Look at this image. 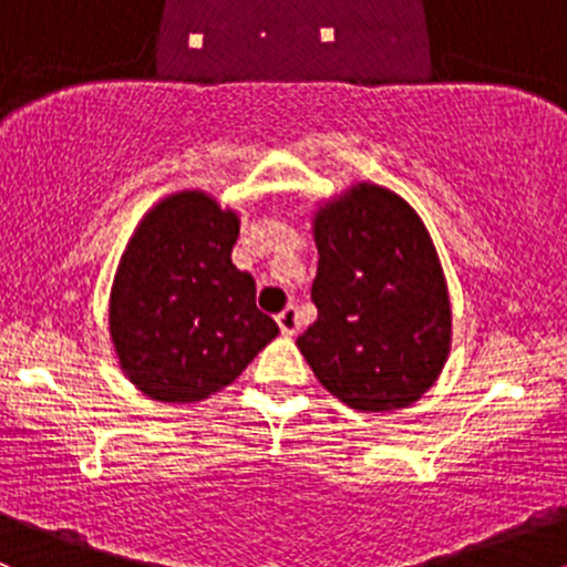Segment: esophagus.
Segmentation results:
<instances>
[{"label": "esophagus", "instance_id": "34e87169", "mask_svg": "<svg viewBox=\"0 0 567 567\" xmlns=\"http://www.w3.org/2000/svg\"><path fill=\"white\" fill-rule=\"evenodd\" d=\"M278 327H281L284 336H295L297 330H300V313H297L295 306H286L281 313L276 317Z\"/></svg>", "mask_w": 567, "mask_h": 567}]
</instances>
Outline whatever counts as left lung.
Here are the masks:
<instances>
[{
  "label": "left lung",
  "instance_id": "8db88e82",
  "mask_svg": "<svg viewBox=\"0 0 567 567\" xmlns=\"http://www.w3.org/2000/svg\"><path fill=\"white\" fill-rule=\"evenodd\" d=\"M313 231L317 322L297 347L347 406L404 410L451 349V300L423 220L401 196L358 185L319 209Z\"/></svg>",
  "mask_w": 567,
  "mask_h": 567
}]
</instances>
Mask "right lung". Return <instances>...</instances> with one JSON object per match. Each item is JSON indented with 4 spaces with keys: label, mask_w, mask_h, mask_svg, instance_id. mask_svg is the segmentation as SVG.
Wrapping results in <instances>:
<instances>
[{
    "label": "right lung",
    "mask_w": 567,
    "mask_h": 567,
    "mask_svg": "<svg viewBox=\"0 0 567 567\" xmlns=\"http://www.w3.org/2000/svg\"><path fill=\"white\" fill-rule=\"evenodd\" d=\"M240 220L202 190L163 198L138 224L111 289V341L150 399L218 393L278 336L256 281L231 265Z\"/></svg>",
    "instance_id": "right-lung-1"
}]
</instances>
